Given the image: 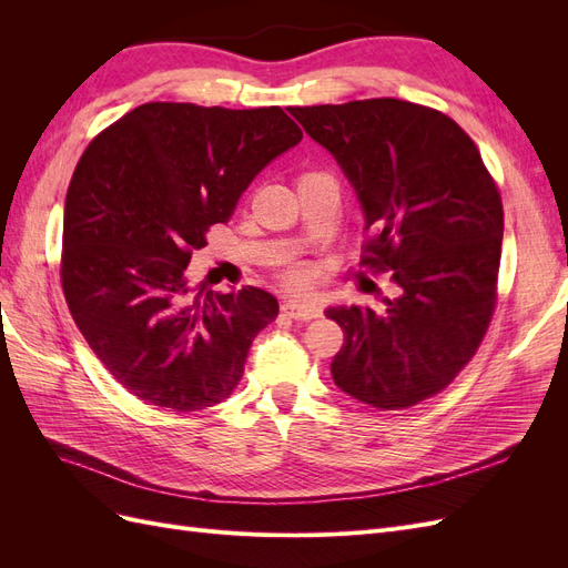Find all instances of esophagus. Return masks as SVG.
Listing matches in <instances>:
<instances>
[{
  "mask_svg": "<svg viewBox=\"0 0 568 568\" xmlns=\"http://www.w3.org/2000/svg\"><path fill=\"white\" fill-rule=\"evenodd\" d=\"M282 311L291 317V320H301V322H311L315 317L322 315V311L313 303H301V301H286L282 305Z\"/></svg>",
  "mask_w": 568,
  "mask_h": 568,
  "instance_id": "obj_1",
  "label": "esophagus"
}]
</instances>
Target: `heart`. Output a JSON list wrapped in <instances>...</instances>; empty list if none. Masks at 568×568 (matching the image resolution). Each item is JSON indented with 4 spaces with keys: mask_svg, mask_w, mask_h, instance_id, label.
Returning a JSON list of instances; mask_svg holds the SVG:
<instances>
[{
    "mask_svg": "<svg viewBox=\"0 0 568 568\" xmlns=\"http://www.w3.org/2000/svg\"><path fill=\"white\" fill-rule=\"evenodd\" d=\"M286 282H288L291 286H303V282H305V272H303V270H288V274H286Z\"/></svg>",
    "mask_w": 568,
    "mask_h": 568,
    "instance_id": "obj_1",
    "label": "heart"
}]
</instances>
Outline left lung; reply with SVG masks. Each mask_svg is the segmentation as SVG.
I'll list each match as a JSON object with an SVG mask.
<instances>
[{"mask_svg":"<svg viewBox=\"0 0 568 568\" xmlns=\"http://www.w3.org/2000/svg\"><path fill=\"white\" fill-rule=\"evenodd\" d=\"M332 153L365 213L363 261L390 272L386 311H326L343 334L334 384L379 409H405L453 384L484 341L497 301L503 199L453 118L400 99L294 106Z\"/></svg>","mask_w":568,"mask_h":568,"instance_id":"1","label":"left lung"}]
</instances>
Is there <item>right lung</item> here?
Returning <instances> with one entry per match:
<instances>
[{
	"label": "right lung",
	"mask_w": 568,
	"mask_h": 568,
	"mask_svg": "<svg viewBox=\"0 0 568 568\" xmlns=\"http://www.w3.org/2000/svg\"><path fill=\"white\" fill-rule=\"evenodd\" d=\"M301 140L280 106L151 101L84 149L65 194L61 286L84 341L140 400L196 412L242 382L280 303L255 286L203 294L186 265L253 178Z\"/></svg>",
	"instance_id": "1"
}]
</instances>
